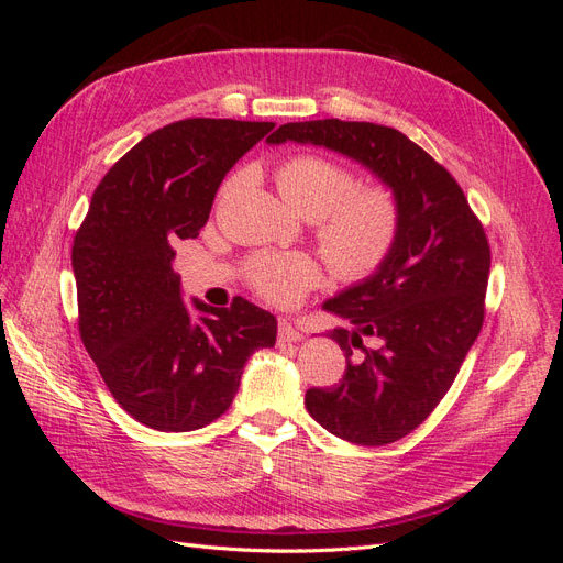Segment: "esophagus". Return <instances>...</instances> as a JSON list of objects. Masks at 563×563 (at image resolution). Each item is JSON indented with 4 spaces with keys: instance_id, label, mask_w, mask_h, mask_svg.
<instances>
[{
    "instance_id": "1",
    "label": "esophagus",
    "mask_w": 563,
    "mask_h": 563,
    "mask_svg": "<svg viewBox=\"0 0 563 563\" xmlns=\"http://www.w3.org/2000/svg\"><path fill=\"white\" fill-rule=\"evenodd\" d=\"M277 335L282 343H298V340H302V333L300 329L296 327V323L291 319H279L277 323Z\"/></svg>"
}]
</instances>
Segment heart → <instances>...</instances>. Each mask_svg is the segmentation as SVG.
<instances>
[{
	"mask_svg": "<svg viewBox=\"0 0 563 563\" xmlns=\"http://www.w3.org/2000/svg\"><path fill=\"white\" fill-rule=\"evenodd\" d=\"M277 187L288 207L319 223V251L338 279L364 282L395 251L401 203L391 187H356L350 168L310 152L279 164ZM246 275L269 302L294 305L319 282V267L302 253H263Z\"/></svg>",
	"mask_w": 563,
	"mask_h": 563,
	"instance_id": "obj_1",
	"label": "heart"
}]
</instances>
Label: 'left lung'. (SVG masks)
Wrapping results in <instances>:
<instances>
[{
    "instance_id": "1",
    "label": "left lung",
    "mask_w": 563,
    "mask_h": 563,
    "mask_svg": "<svg viewBox=\"0 0 563 563\" xmlns=\"http://www.w3.org/2000/svg\"><path fill=\"white\" fill-rule=\"evenodd\" d=\"M286 141L340 152L395 190L401 230L385 265L323 302L352 329L331 338L345 352V376L305 391L310 416L360 446H385L413 432L444 399L484 323L490 269L486 232L455 178L397 129L371 122L284 124ZM379 340L376 351L363 345Z\"/></svg>"
}]
</instances>
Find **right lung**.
I'll return each mask as SVG.
<instances>
[{
	"label": "right lung",
	"mask_w": 563,
	"mask_h": 563,
	"mask_svg": "<svg viewBox=\"0 0 563 563\" xmlns=\"http://www.w3.org/2000/svg\"><path fill=\"white\" fill-rule=\"evenodd\" d=\"M272 122L183 119L133 145L98 183L75 234L79 335L124 411L159 432L223 416L249 356L272 347L277 319L236 296L183 305L174 244L207 225L230 168Z\"/></svg>",
	"instance_id": "1"
}]
</instances>
